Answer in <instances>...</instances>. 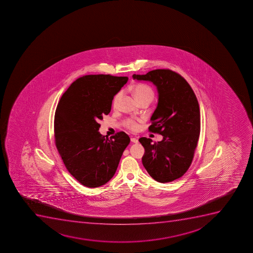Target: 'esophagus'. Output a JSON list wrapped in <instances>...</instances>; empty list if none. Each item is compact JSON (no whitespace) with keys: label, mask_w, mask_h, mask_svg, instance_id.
I'll use <instances>...</instances> for the list:
<instances>
[{"label":"esophagus","mask_w":253,"mask_h":253,"mask_svg":"<svg viewBox=\"0 0 253 253\" xmlns=\"http://www.w3.org/2000/svg\"><path fill=\"white\" fill-rule=\"evenodd\" d=\"M131 142L133 143H138V140L137 138H131Z\"/></svg>","instance_id":"1"}]
</instances>
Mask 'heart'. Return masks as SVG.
<instances>
[{
  "label": "heart",
  "mask_w": 253,
  "mask_h": 253,
  "mask_svg": "<svg viewBox=\"0 0 253 253\" xmlns=\"http://www.w3.org/2000/svg\"><path fill=\"white\" fill-rule=\"evenodd\" d=\"M122 91H119L116 95L114 96L113 99V105L114 107H116L118 105V103L120 101V99L122 97ZM133 94L134 95V97L136 98V100L139 101L140 100L145 99V98H153V90H152V88L150 86H148V85L145 84H137L134 85L133 87ZM124 125H125L126 128L131 130H136L138 128V123L134 119L132 118H128L123 122Z\"/></svg>",
  "instance_id": "obj_1"
}]
</instances>
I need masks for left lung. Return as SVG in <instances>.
I'll return each instance as SVG.
<instances>
[{
  "label": "left lung",
  "mask_w": 253,
  "mask_h": 253,
  "mask_svg": "<svg viewBox=\"0 0 253 253\" xmlns=\"http://www.w3.org/2000/svg\"><path fill=\"white\" fill-rule=\"evenodd\" d=\"M133 78L153 83L158 92V106L148 129L163 139L153 143L151 138H139L145 149L143 167L158 182H170L181 177L192 163L200 132L197 98L185 78L169 69L133 74Z\"/></svg>",
  "instance_id": "left-lung-1"
}]
</instances>
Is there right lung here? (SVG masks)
<instances>
[{
	"instance_id": "1",
	"label": "right lung",
	"mask_w": 253,
	"mask_h": 253,
	"mask_svg": "<svg viewBox=\"0 0 253 253\" xmlns=\"http://www.w3.org/2000/svg\"><path fill=\"white\" fill-rule=\"evenodd\" d=\"M127 77L86 75L63 93L54 116L58 153L71 175L86 187L105 185L115 175L130 138L119 132L105 138L99 120L111 110L112 100L128 82Z\"/></svg>"
}]
</instances>
